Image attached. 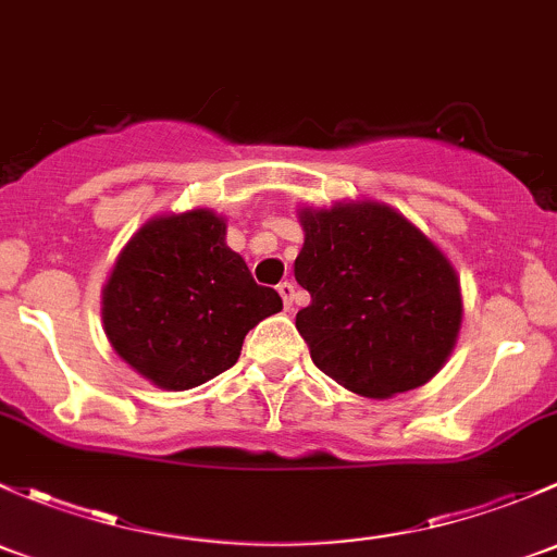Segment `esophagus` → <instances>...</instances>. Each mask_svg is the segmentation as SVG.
I'll return each mask as SVG.
<instances>
[{
    "label": "esophagus",
    "mask_w": 557,
    "mask_h": 557,
    "mask_svg": "<svg viewBox=\"0 0 557 557\" xmlns=\"http://www.w3.org/2000/svg\"><path fill=\"white\" fill-rule=\"evenodd\" d=\"M278 295L281 300H284V306L292 308V302H295V284H292V281H281Z\"/></svg>",
    "instance_id": "34e87169"
}]
</instances>
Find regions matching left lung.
Instances as JSON below:
<instances>
[{"label":"left lung","instance_id":"8db88e82","mask_svg":"<svg viewBox=\"0 0 557 557\" xmlns=\"http://www.w3.org/2000/svg\"><path fill=\"white\" fill-rule=\"evenodd\" d=\"M295 278L311 292L297 332L324 375L386 399L432 381L461 330V286L448 262L392 206L362 200L302 209Z\"/></svg>","mask_w":557,"mask_h":557}]
</instances>
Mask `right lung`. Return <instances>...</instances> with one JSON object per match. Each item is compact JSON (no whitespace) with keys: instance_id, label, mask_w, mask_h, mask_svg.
<instances>
[{"instance_id":"obj_1","label":"right lung","mask_w":557,"mask_h":557,"mask_svg":"<svg viewBox=\"0 0 557 557\" xmlns=\"http://www.w3.org/2000/svg\"><path fill=\"white\" fill-rule=\"evenodd\" d=\"M209 209L154 216L120 251L101 297L112 348L165 392L200 386L238 362L251 326L281 311L251 278Z\"/></svg>"}]
</instances>
